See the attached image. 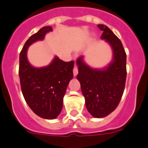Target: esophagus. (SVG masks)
<instances>
[{
	"label": "esophagus",
	"instance_id": "1",
	"mask_svg": "<svg viewBox=\"0 0 148 148\" xmlns=\"http://www.w3.org/2000/svg\"><path fill=\"white\" fill-rule=\"evenodd\" d=\"M73 74H74V77L77 75V74H78V69H77V66H74V69H73Z\"/></svg>",
	"mask_w": 148,
	"mask_h": 148
}]
</instances>
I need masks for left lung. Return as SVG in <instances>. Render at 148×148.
Returning a JSON list of instances; mask_svg holds the SVG:
<instances>
[{"mask_svg": "<svg viewBox=\"0 0 148 148\" xmlns=\"http://www.w3.org/2000/svg\"><path fill=\"white\" fill-rule=\"evenodd\" d=\"M102 30L101 39L110 44L113 51L112 61L102 69H92L83 61L77 60L78 74L87 110L95 118L107 116L116 109L121 99L127 77V55L121 42L110 28L98 24Z\"/></svg>", "mask_w": 148, "mask_h": 148, "instance_id": "8db88e82", "label": "left lung"}]
</instances>
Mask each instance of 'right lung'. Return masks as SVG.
Instances as JSON below:
<instances>
[{"label":"right lung","instance_id":"right-lung-1","mask_svg":"<svg viewBox=\"0 0 148 148\" xmlns=\"http://www.w3.org/2000/svg\"><path fill=\"white\" fill-rule=\"evenodd\" d=\"M50 26L41 28L25 42L19 56V78L21 88L27 103L38 116L54 119L60 115L63 97L70 80L73 78L74 62H64L55 56L47 66L36 68L27 57L29 46L43 40L46 33L51 32Z\"/></svg>","mask_w":148,"mask_h":148}]
</instances>
